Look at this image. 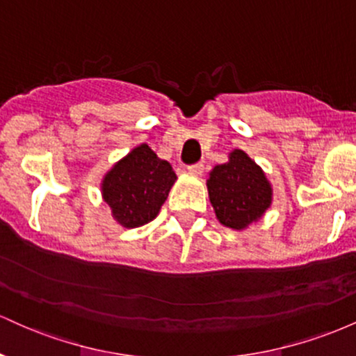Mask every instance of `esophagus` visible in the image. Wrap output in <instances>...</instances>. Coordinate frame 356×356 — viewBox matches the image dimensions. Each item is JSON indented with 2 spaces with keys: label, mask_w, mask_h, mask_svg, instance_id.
Wrapping results in <instances>:
<instances>
[{
  "label": "esophagus",
  "mask_w": 356,
  "mask_h": 356,
  "mask_svg": "<svg viewBox=\"0 0 356 356\" xmlns=\"http://www.w3.org/2000/svg\"><path fill=\"white\" fill-rule=\"evenodd\" d=\"M187 172L192 175H201L204 172V164H192L187 167Z\"/></svg>",
  "instance_id": "1"
}]
</instances>
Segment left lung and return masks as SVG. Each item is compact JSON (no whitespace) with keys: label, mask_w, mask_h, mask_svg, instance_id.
<instances>
[{"label":"left lung","mask_w":356,"mask_h":356,"mask_svg":"<svg viewBox=\"0 0 356 356\" xmlns=\"http://www.w3.org/2000/svg\"><path fill=\"white\" fill-rule=\"evenodd\" d=\"M206 184L216 218L231 229H246L271 206V184L241 149L232 150L226 164L216 165Z\"/></svg>","instance_id":"left-lung-1"}]
</instances>
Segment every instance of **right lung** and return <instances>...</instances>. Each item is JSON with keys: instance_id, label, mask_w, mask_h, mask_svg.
<instances>
[{"instance_id": "right-lung-1", "label": "right lung", "mask_w": 356, "mask_h": 356, "mask_svg": "<svg viewBox=\"0 0 356 356\" xmlns=\"http://www.w3.org/2000/svg\"><path fill=\"white\" fill-rule=\"evenodd\" d=\"M177 175L147 144L137 145L105 174L102 195L120 226L132 229L155 219Z\"/></svg>"}]
</instances>
